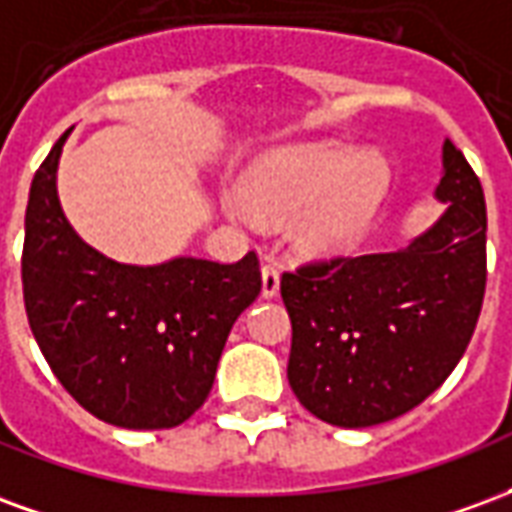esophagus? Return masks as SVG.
Returning <instances> with one entry per match:
<instances>
[{
  "mask_svg": "<svg viewBox=\"0 0 512 512\" xmlns=\"http://www.w3.org/2000/svg\"><path fill=\"white\" fill-rule=\"evenodd\" d=\"M260 274H263V296L274 299L279 293V266L274 260H266L263 268H260Z\"/></svg>",
  "mask_w": 512,
  "mask_h": 512,
  "instance_id": "esophagus-1",
  "label": "esophagus"
}]
</instances>
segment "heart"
<instances>
[{
    "instance_id": "b5f03b06",
    "label": "heart",
    "mask_w": 512,
    "mask_h": 512,
    "mask_svg": "<svg viewBox=\"0 0 512 512\" xmlns=\"http://www.w3.org/2000/svg\"><path fill=\"white\" fill-rule=\"evenodd\" d=\"M384 156L354 145H304L260 161L241 183L244 208L257 222H293V241L307 252L354 246L389 191ZM244 208L233 205L235 213Z\"/></svg>"
}]
</instances>
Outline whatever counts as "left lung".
Instances as JSON below:
<instances>
[{
  "label": "left lung",
  "mask_w": 512,
  "mask_h": 512,
  "mask_svg": "<svg viewBox=\"0 0 512 512\" xmlns=\"http://www.w3.org/2000/svg\"><path fill=\"white\" fill-rule=\"evenodd\" d=\"M436 197L447 211L397 252L332 257L285 271L288 381L340 428H370L433 395L461 362L485 296V197L450 139Z\"/></svg>",
  "instance_id": "1"
}]
</instances>
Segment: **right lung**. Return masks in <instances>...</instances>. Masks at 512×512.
I'll list each match as a JSON object with an SVG mask.
<instances>
[{
    "instance_id": "1",
    "label": "right lung",
    "mask_w": 512,
    "mask_h": 512,
    "mask_svg": "<svg viewBox=\"0 0 512 512\" xmlns=\"http://www.w3.org/2000/svg\"><path fill=\"white\" fill-rule=\"evenodd\" d=\"M71 128L32 178L21 282L29 329L71 397L128 430L175 428L211 392L235 318L260 293V260H109L76 235L57 197Z\"/></svg>"
}]
</instances>
